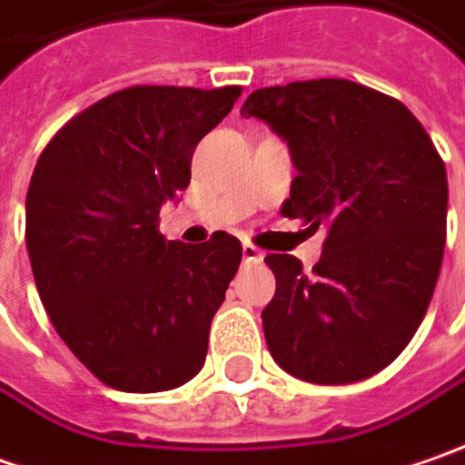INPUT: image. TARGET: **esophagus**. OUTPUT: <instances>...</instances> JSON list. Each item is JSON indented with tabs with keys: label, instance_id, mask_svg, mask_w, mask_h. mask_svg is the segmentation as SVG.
<instances>
[{
	"label": "esophagus",
	"instance_id": "1",
	"mask_svg": "<svg viewBox=\"0 0 465 465\" xmlns=\"http://www.w3.org/2000/svg\"><path fill=\"white\" fill-rule=\"evenodd\" d=\"M242 257H244V262H260L262 252L254 244H242Z\"/></svg>",
	"mask_w": 465,
	"mask_h": 465
}]
</instances>
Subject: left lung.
Wrapping results in <instances>:
<instances>
[{"label": "left lung", "instance_id": "8db88e82", "mask_svg": "<svg viewBox=\"0 0 465 465\" xmlns=\"http://www.w3.org/2000/svg\"><path fill=\"white\" fill-rule=\"evenodd\" d=\"M242 116L265 122L296 176L281 213L328 226L304 272L268 254L275 296L262 331L281 370L346 385L385 370L432 302L445 250L448 173L414 114L351 80H304L254 91Z\"/></svg>", "mask_w": 465, "mask_h": 465}]
</instances>
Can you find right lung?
<instances>
[{"mask_svg": "<svg viewBox=\"0 0 465 465\" xmlns=\"http://www.w3.org/2000/svg\"><path fill=\"white\" fill-rule=\"evenodd\" d=\"M242 88L137 85L77 114L41 153L25 244L41 302L70 351L124 393H161L203 370L213 314L242 244L169 242L158 213L190 184L197 143Z\"/></svg>", "mask_w": 465, "mask_h": 465, "instance_id": "add662e5", "label": "right lung"}]
</instances>
